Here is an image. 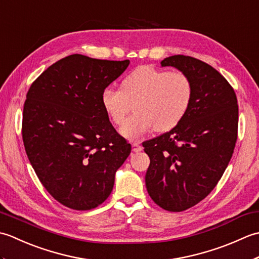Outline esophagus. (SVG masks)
I'll list each match as a JSON object with an SVG mask.
<instances>
[{"mask_svg": "<svg viewBox=\"0 0 259 259\" xmlns=\"http://www.w3.org/2000/svg\"><path fill=\"white\" fill-rule=\"evenodd\" d=\"M142 150V147L138 144V142H134L133 144V151L134 152H140Z\"/></svg>", "mask_w": 259, "mask_h": 259, "instance_id": "obj_1", "label": "esophagus"}]
</instances>
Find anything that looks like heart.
I'll return each mask as SVG.
<instances>
[{"label": "heart", "instance_id": "b5f03b06", "mask_svg": "<svg viewBox=\"0 0 259 259\" xmlns=\"http://www.w3.org/2000/svg\"><path fill=\"white\" fill-rule=\"evenodd\" d=\"M194 85L180 71L170 72L150 65L140 67L122 80L121 89L108 87L102 91L101 102L117 125L134 103L135 112L120 133L130 140H138L153 129L168 131L181 122L191 106Z\"/></svg>", "mask_w": 259, "mask_h": 259}]
</instances>
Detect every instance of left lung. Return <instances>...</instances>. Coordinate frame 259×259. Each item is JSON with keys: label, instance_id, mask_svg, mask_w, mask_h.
Listing matches in <instances>:
<instances>
[{"label": "left lung", "instance_id": "1", "mask_svg": "<svg viewBox=\"0 0 259 259\" xmlns=\"http://www.w3.org/2000/svg\"><path fill=\"white\" fill-rule=\"evenodd\" d=\"M161 67L188 75L194 98L179 124L142 144L150 158L146 187L164 210L184 211L210 194L226 170L237 140L238 104L228 81L200 60L179 54Z\"/></svg>", "mask_w": 259, "mask_h": 259}]
</instances>
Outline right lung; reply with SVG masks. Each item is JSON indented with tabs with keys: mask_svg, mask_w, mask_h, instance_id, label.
Instances as JSON below:
<instances>
[{
	"mask_svg": "<svg viewBox=\"0 0 259 259\" xmlns=\"http://www.w3.org/2000/svg\"><path fill=\"white\" fill-rule=\"evenodd\" d=\"M129 63L72 54L49 67L27 91L22 121L26 155L41 184L65 207L101 205L130 155V144L101 102L102 91Z\"/></svg>",
	"mask_w": 259,
	"mask_h": 259,
	"instance_id": "add662e5",
	"label": "right lung"
}]
</instances>
